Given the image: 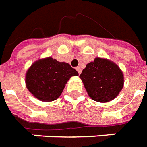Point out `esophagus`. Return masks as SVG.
I'll return each mask as SVG.
<instances>
[{
    "mask_svg": "<svg viewBox=\"0 0 147 147\" xmlns=\"http://www.w3.org/2000/svg\"><path fill=\"white\" fill-rule=\"evenodd\" d=\"M76 70H77V71H78V74H79V75L81 74L82 69H81V68H80V67H77V68H76Z\"/></svg>",
    "mask_w": 147,
    "mask_h": 147,
    "instance_id": "1",
    "label": "esophagus"
}]
</instances>
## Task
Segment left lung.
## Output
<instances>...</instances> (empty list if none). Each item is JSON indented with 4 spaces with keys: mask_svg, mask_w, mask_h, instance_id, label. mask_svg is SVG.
<instances>
[{
    "mask_svg": "<svg viewBox=\"0 0 147 147\" xmlns=\"http://www.w3.org/2000/svg\"><path fill=\"white\" fill-rule=\"evenodd\" d=\"M79 77L88 96L102 103L116 98L124 85L119 67L113 61L98 57L86 65Z\"/></svg>",
    "mask_w": 147,
    "mask_h": 147,
    "instance_id": "left-lung-1",
    "label": "left lung"
}]
</instances>
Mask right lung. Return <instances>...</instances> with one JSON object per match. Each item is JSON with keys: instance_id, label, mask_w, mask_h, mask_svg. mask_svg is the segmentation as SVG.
Returning a JSON list of instances; mask_svg holds the SVG:
<instances>
[{"instance_id": "add662e5", "label": "right lung", "mask_w": 147, "mask_h": 147, "mask_svg": "<svg viewBox=\"0 0 147 147\" xmlns=\"http://www.w3.org/2000/svg\"><path fill=\"white\" fill-rule=\"evenodd\" d=\"M75 76H78V71L69 64L48 57L30 66L25 75V84L38 100L52 102L59 98L69 78Z\"/></svg>"}]
</instances>
